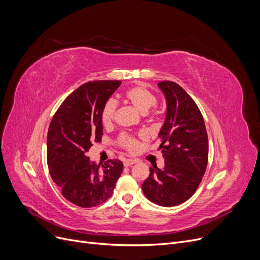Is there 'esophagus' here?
<instances>
[{
  "mask_svg": "<svg viewBox=\"0 0 260 260\" xmlns=\"http://www.w3.org/2000/svg\"><path fill=\"white\" fill-rule=\"evenodd\" d=\"M137 163V159L134 158H127V159H123V166L125 167H128V166H131L133 164Z\"/></svg>",
  "mask_w": 260,
  "mask_h": 260,
  "instance_id": "34e87169",
  "label": "esophagus"
}]
</instances>
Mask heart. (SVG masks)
Here are the masks:
<instances>
[{
	"label": "heart",
	"instance_id": "obj_1",
	"mask_svg": "<svg viewBox=\"0 0 260 260\" xmlns=\"http://www.w3.org/2000/svg\"><path fill=\"white\" fill-rule=\"evenodd\" d=\"M125 98L129 104H131L142 114H146L148 111L156 105L157 102L156 96L150 90H148L142 85L133 86V88L129 89L125 94ZM116 107L117 103L113 98H111L105 104L102 111V121L104 125H109V123L112 122L115 115ZM119 143L129 151H135L138 149L137 140L130 137V135L122 134L119 139Z\"/></svg>",
	"mask_w": 260,
	"mask_h": 260
}]
</instances>
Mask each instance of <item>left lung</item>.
I'll use <instances>...</instances> for the list:
<instances>
[{"mask_svg":"<svg viewBox=\"0 0 260 260\" xmlns=\"http://www.w3.org/2000/svg\"><path fill=\"white\" fill-rule=\"evenodd\" d=\"M166 100V115L157 138L163 150L164 168L150 167L142 189L148 200L160 206H176L194 193L208 159L204 119L192 98L179 84H157Z\"/></svg>","mask_w":260,"mask_h":260,"instance_id":"left-lung-1","label":"left lung"}]
</instances>
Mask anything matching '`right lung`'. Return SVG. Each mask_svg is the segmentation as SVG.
Masks as SVG:
<instances>
[{"label": "right lung", "mask_w": 260, "mask_h": 260, "mask_svg": "<svg viewBox=\"0 0 260 260\" xmlns=\"http://www.w3.org/2000/svg\"><path fill=\"white\" fill-rule=\"evenodd\" d=\"M120 84L119 80L82 84L61 104L49 125V175L66 199L77 206L88 208L105 203L122 172L119 159H109L101 168L86 156L92 142L102 140L103 108Z\"/></svg>", "instance_id": "1"}]
</instances>
